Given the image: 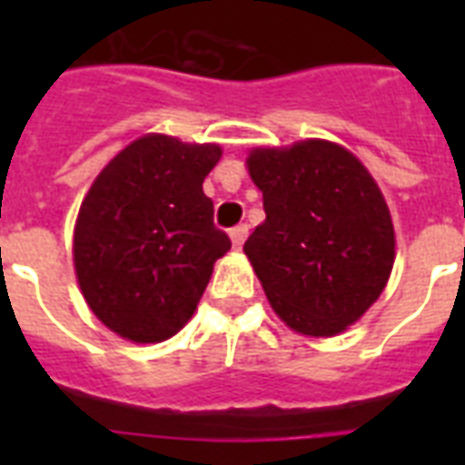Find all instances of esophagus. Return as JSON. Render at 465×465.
<instances>
[{"mask_svg": "<svg viewBox=\"0 0 465 465\" xmlns=\"http://www.w3.org/2000/svg\"><path fill=\"white\" fill-rule=\"evenodd\" d=\"M232 243L236 248H241L243 246V241H246V236H248V226L246 224H239V226H233L232 232Z\"/></svg>", "mask_w": 465, "mask_h": 465, "instance_id": "obj_1", "label": "esophagus"}]
</instances>
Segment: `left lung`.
Returning <instances> with one entry per match:
<instances>
[{
  "label": "left lung",
  "instance_id": "obj_1",
  "mask_svg": "<svg viewBox=\"0 0 465 465\" xmlns=\"http://www.w3.org/2000/svg\"><path fill=\"white\" fill-rule=\"evenodd\" d=\"M248 171L265 222L243 251L270 304L297 332L338 335L379 299L393 268L381 190L347 149L321 140L255 149Z\"/></svg>",
  "mask_w": 465,
  "mask_h": 465
}]
</instances>
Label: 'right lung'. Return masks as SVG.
Returning <instances> with one entry per match:
<instances>
[{"mask_svg": "<svg viewBox=\"0 0 465 465\" xmlns=\"http://www.w3.org/2000/svg\"><path fill=\"white\" fill-rule=\"evenodd\" d=\"M217 144L147 134L101 171L74 229L76 280L91 311L134 342H161L193 316L212 265L232 248L203 193Z\"/></svg>", "mask_w": 465, "mask_h": 465, "instance_id": "right-lung-1", "label": "right lung"}]
</instances>
